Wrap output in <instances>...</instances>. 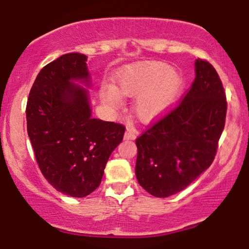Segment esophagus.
I'll return each instance as SVG.
<instances>
[{"mask_svg":"<svg viewBox=\"0 0 249 249\" xmlns=\"http://www.w3.org/2000/svg\"><path fill=\"white\" fill-rule=\"evenodd\" d=\"M124 139L125 140H135L136 139V132L132 131V129H126L125 134H124Z\"/></svg>","mask_w":249,"mask_h":249,"instance_id":"1","label":"esophagus"}]
</instances>
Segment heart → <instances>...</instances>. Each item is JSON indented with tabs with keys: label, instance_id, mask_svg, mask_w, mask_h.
<instances>
[{
	"label": "heart",
	"instance_id": "heart-1",
	"mask_svg": "<svg viewBox=\"0 0 249 249\" xmlns=\"http://www.w3.org/2000/svg\"><path fill=\"white\" fill-rule=\"evenodd\" d=\"M184 80L173 66L162 62H144L128 65L115 76V85H104L99 90L103 103L120 108L121 97L135 98L133 113L143 123L163 117L179 98Z\"/></svg>",
	"mask_w": 249,
	"mask_h": 249
}]
</instances>
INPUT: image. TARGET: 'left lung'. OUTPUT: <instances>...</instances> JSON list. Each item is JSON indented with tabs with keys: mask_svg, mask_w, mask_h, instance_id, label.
Instances as JSON below:
<instances>
[{
	"mask_svg": "<svg viewBox=\"0 0 249 249\" xmlns=\"http://www.w3.org/2000/svg\"><path fill=\"white\" fill-rule=\"evenodd\" d=\"M226 93L209 62L195 61V80L178 106L136 139L135 175L156 197L183 191L211 166L225 128Z\"/></svg>",
	"mask_w": 249,
	"mask_h": 249,
	"instance_id": "8db88e82",
	"label": "left lung"
}]
</instances>
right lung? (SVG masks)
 Returning a JSON list of instances; mask_svg holds the SVG:
<instances>
[{
  "mask_svg": "<svg viewBox=\"0 0 249 249\" xmlns=\"http://www.w3.org/2000/svg\"><path fill=\"white\" fill-rule=\"evenodd\" d=\"M86 55H62L38 73L27 101V131L44 177L61 193L85 197L100 185L125 127L91 117Z\"/></svg>",
  "mask_w": 249,
  "mask_h": 249,
  "instance_id": "1",
  "label": "right lung"
}]
</instances>
